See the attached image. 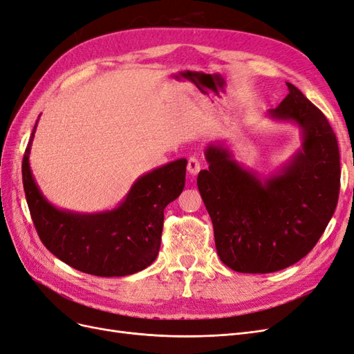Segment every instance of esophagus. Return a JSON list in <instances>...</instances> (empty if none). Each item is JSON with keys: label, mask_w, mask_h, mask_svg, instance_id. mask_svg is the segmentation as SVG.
Here are the masks:
<instances>
[{"label": "esophagus", "mask_w": 354, "mask_h": 354, "mask_svg": "<svg viewBox=\"0 0 354 354\" xmlns=\"http://www.w3.org/2000/svg\"><path fill=\"white\" fill-rule=\"evenodd\" d=\"M187 169H189V173H190L192 176H196V174L199 173V171H201V162H199V159L195 158V156L189 158Z\"/></svg>", "instance_id": "obj_1"}]
</instances>
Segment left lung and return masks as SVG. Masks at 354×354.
Here are the masks:
<instances>
[{"label": "left lung", "instance_id": "left-lung-1", "mask_svg": "<svg viewBox=\"0 0 354 354\" xmlns=\"http://www.w3.org/2000/svg\"><path fill=\"white\" fill-rule=\"evenodd\" d=\"M269 111L301 130V147L269 177L234 160L224 145L205 149L198 189L212 221L220 260L239 273H273L306 257L334 216L339 194L337 137L295 85Z\"/></svg>", "mask_w": 354, "mask_h": 354}]
</instances>
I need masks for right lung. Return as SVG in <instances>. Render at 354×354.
I'll use <instances>...</instances> for the list:
<instances>
[{
	"label": "right lung",
	"mask_w": 354,
	"mask_h": 354,
	"mask_svg": "<svg viewBox=\"0 0 354 354\" xmlns=\"http://www.w3.org/2000/svg\"><path fill=\"white\" fill-rule=\"evenodd\" d=\"M37 124L25 151L22 177L30 217L46 248L73 269L94 276H127L151 266L160 248L164 209L185 189L187 160H173L138 177L111 211L60 209L41 194L30 171Z\"/></svg>",
	"instance_id": "1"
}]
</instances>
